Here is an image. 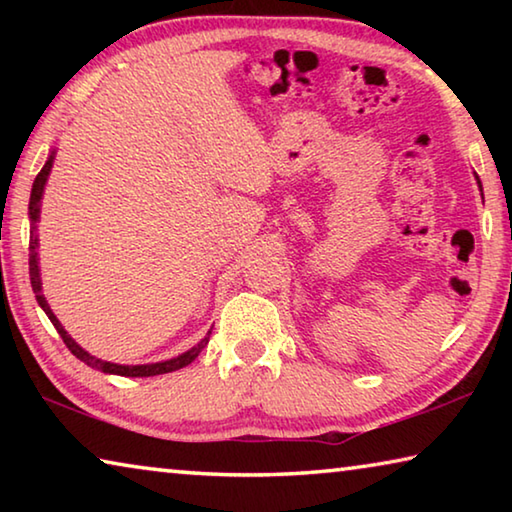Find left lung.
Returning a JSON list of instances; mask_svg holds the SVG:
<instances>
[{
  "mask_svg": "<svg viewBox=\"0 0 512 512\" xmlns=\"http://www.w3.org/2000/svg\"><path fill=\"white\" fill-rule=\"evenodd\" d=\"M474 178H476V185H479V189H481V196H483V187H481V180H479V176H476V173H474Z\"/></svg>",
  "mask_w": 512,
  "mask_h": 512,
  "instance_id": "1",
  "label": "left lung"
}]
</instances>
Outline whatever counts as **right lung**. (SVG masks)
Instances as JSON below:
<instances>
[{"label":"right lung","instance_id":"add662e5","mask_svg":"<svg viewBox=\"0 0 512 512\" xmlns=\"http://www.w3.org/2000/svg\"><path fill=\"white\" fill-rule=\"evenodd\" d=\"M54 160H56V149L49 151V158L45 162V167L40 169V173L33 180V187H31V198H29V221H31V239H29V275H31V287L33 293H36V300L38 305L42 307V311L49 316L51 323L58 329L60 339L65 341V345L69 348V352L74 354L76 359H81L83 363H88L90 368L94 370H101L106 372V375H119V377H153V375H164V372H173V370H180L192 363L201 350L205 348L207 343H210V332L205 334V339L198 341L194 348H189L187 352L178 354V357L167 359V361H158V363H140V366H121V363H112V361H103L99 357H92L88 350H83L79 343H76L72 336L67 334V329L60 325V320L56 318L54 311H51L47 298L42 296V277H40V259H38V221H40V205H42V194H45V185H47V178L51 173V167H54Z\"/></svg>","mask_w":512,"mask_h":512}]
</instances>
